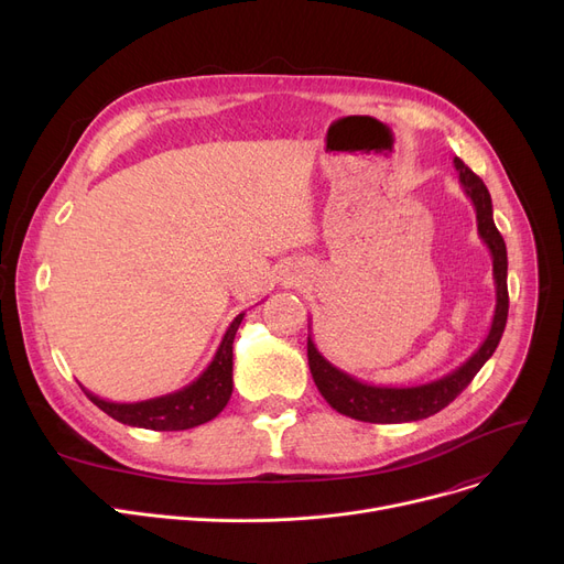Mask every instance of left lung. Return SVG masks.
Here are the masks:
<instances>
[{"label": "left lung", "instance_id": "8db88e82", "mask_svg": "<svg viewBox=\"0 0 564 564\" xmlns=\"http://www.w3.org/2000/svg\"><path fill=\"white\" fill-rule=\"evenodd\" d=\"M455 169L459 173V183L470 198L473 207H476L478 219V232L482 242L491 251L494 260V283H496V311L491 319V329L485 338V343L476 349V354L468 361H464L457 370L448 372L430 383H421V387H372V383L359 381L343 370H338L334 364L322 357L317 351L313 338L308 336V366L317 391L327 400L338 413L349 419H357L364 423H411L423 421L434 416L436 411L448 406L466 387L480 372V368L489 361L491 354L496 351L502 332H506L508 322V249L502 242V235L498 232L494 224V210H491V196L489 189L480 177L473 173L459 158L453 160Z\"/></svg>", "mask_w": 564, "mask_h": 564}]
</instances>
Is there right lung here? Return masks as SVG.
<instances>
[{
  "mask_svg": "<svg viewBox=\"0 0 564 564\" xmlns=\"http://www.w3.org/2000/svg\"><path fill=\"white\" fill-rule=\"evenodd\" d=\"M242 317L245 313H240L230 322V327L226 329L210 366L203 370V375L196 381H192L189 387L181 391L130 404L102 400L94 393H88L86 389L84 393L96 406H100L107 416L132 427L177 432L213 421L228 404L232 393V340L237 327L242 324Z\"/></svg>",
  "mask_w": 564,
  "mask_h": 564,
  "instance_id": "right-lung-1",
  "label": "right lung"
}]
</instances>
